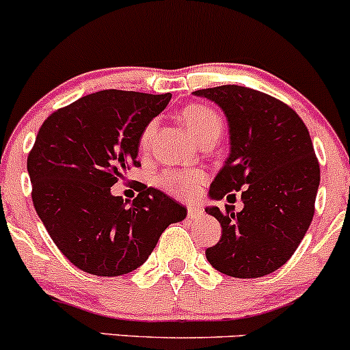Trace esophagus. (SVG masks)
I'll return each mask as SVG.
<instances>
[{
  "mask_svg": "<svg viewBox=\"0 0 350 350\" xmlns=\"http://www.w3.org/2000/svg\"><path fill=\"white\" fill-rule=\"evenodd\" d=\"M204 211L200 207H196V206H189L187 207V217L189 219H199V217H202Z\"/></svg>",
  "mask_w": 350,
  "mask_h": 350,
  "instance_id": "34e87169",
  "label": "esophagus"
}]
</instances>
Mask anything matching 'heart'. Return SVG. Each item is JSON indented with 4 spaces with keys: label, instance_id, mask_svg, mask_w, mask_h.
Listing matches in <instances>:
<instances>
[{
    "label": "heart",
    "instance_id": "b5f03b06",
    "mask_svg": "<svg viewBox=\"0 0 350 350\" xmlns=\"http://www.w3.org/2000/svg\"><path fill=\"white\" fill-rule=\"evenodd\" d=\"M180 120L186 124L187 130L194 136L198 143H202L207 138L219 139L222 133V120L220 115L211 107L206 105H189L180 111ZM154 120L144 126L142 136H139V146L146 150L151 144L152 136L156 131ZM204 172L199 170H180V171H167L159 178V186L164 191L170 192L171 196L179 199H191L199 192L204 183Z\"/></svg>",
    "mask_w": 350,
    "mask_h": 350
}]
</instances>
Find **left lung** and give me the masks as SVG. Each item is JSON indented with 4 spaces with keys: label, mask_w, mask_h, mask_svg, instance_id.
Wrapping results in <instances>:
<instances>
[{
    "label": "left lung",
    "mask_w": 350,
    "mask_h": 350,
    "mask_svg": "<svg viewBox=\"0 0 350 350\" xmlns=\"http://www.w3.org/2000/svg\"><path fill=\"white\" fill-rule=\"evenodd\" d=\"M222 108L230 152L212 180L208 198L242 192L243 208L222 214L206 207L222 227L207 248L208 263L234 278H260L283 267L306 235L319 189V163L306 124L286 103L240 85L192 92Z\"/></svg>",
    "instance_id": "obj_1"
}]
</instances>
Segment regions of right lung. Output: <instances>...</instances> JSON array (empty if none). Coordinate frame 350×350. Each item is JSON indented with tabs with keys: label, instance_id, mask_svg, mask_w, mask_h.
Wrapping results in <instances>:
<instances>
[{
	"label": "right lung",
	"instance_id": "obj_1",
	"mask_svg": "<svg viewBox=\"0 0 350 350\" xmlns=\"http://www.w3.org/2000/svg\"><path fill=\"white\" fill-rule=\"evenodd\" d=\"M171 94L102 90L54 111L27 156L33 204L66 258L97 276L136 270L187 208L159 189L139 187L133 202L111 186L139 166V136Z\"/></svg>",
	"mask_w": 350,
	"mask_h": 350
}]
</instances>
